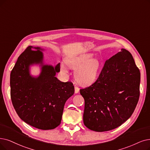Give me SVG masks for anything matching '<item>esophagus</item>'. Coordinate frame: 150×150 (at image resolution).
<instances>
[{"instance_id": "1", "label": "esophagus", "mask_w": 150, "mask_h": 150, "mask_svg": "<svg viewBox=\"0 0 150 150\" xmlns=\"http://www.w3.org/2000/svg\"><path fill=\"white\" fill-rule=\"evenodd\" d=\"M74 88H75V93H77L79 92V88L78 87L75 86Z\"/></svg>"}]
</instances>
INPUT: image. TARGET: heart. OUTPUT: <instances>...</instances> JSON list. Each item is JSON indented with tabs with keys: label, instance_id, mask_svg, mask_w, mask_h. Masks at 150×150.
<instances>
[{
	"label": "heart",
	"instance_id": "obj_1",
	"mask_svg": "<svg viewBox=\"0 0 150 150\" xmlns=\"http://www.w3.org/2000/svg\"><path fill=\"white\" fill-rule=\"evenodd\" d=\"M91 55H82L67 59V63L69 67L76 69L75 77L80 84H91L98 74L101 64L97 59H91ZM61 69L63 73H68V68L64 63H62Z\"/></svg>",
	"mask_w": 150,
	"mask_h": 150
}]
</instances>
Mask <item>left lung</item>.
Here are the masks:
<instances>
[{"label": "left lung", "instance_id": "obj_1", "mask_svg": "<svg viewBox=\"0 0 150 150\" xmlns=\"http://www.w3.org/2000/svg\"><path fill=\"white\" fill-rule=\"evenodd\" d=\"M140 72L125 49L105 62L96 81L80 93L84 98L83 121L96 132L120 126L132 116L140 97Z\"/></svg>", "mask_w": 150, "mask_h": 150}]
</instances>
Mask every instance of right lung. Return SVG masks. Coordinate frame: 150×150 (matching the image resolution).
<instances>
[{"instance_id":"1","label":"right lung","mask_w":150,"mask_h":150,"mask_svg":"<svg viewBox=\"0 0 150 150\" xmlns=\"http://www.w3.org/2000/svg\"><path fill=\"white\" fill-rule=\"evenodd\" d=\"M41 50L29 46L18 58L10 74V96L24 122L39 129L50 130L60 124L64 104L74 94V87L73 82H63L55 77L60 71L59 63L55 68L42 64L38 77L30 75V65L43 63Z\"/></svg>"}]
</instances>
